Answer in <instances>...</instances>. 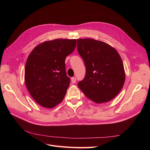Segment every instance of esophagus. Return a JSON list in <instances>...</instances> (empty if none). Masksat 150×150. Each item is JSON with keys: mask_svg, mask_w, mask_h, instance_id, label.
<instances>
[{"mask_svg": "<svg viewBox=\"0 0 150 150\" xmlns=\"http://www.w3.org/2000/svg\"><path fill=\"white\" fill-rule=\"evenodd\" d=\"M71 82H72V84L76 83V78H74V77H73V78H71Z\"/></svg>", "mask_w": 150, "mask_h": 150, "instance_id": "esophagus-1", "label": "esophagus"}]
</instances>
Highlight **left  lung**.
Instances as JSON below:
<instances>
[{
    "label": "left lung",
    "instance_id": "1",
    "mask_svg": "<svg viewBox=\"0 0 150 150\" xmlns=\"http://www.w3.org/2000/svg\"><path fill=\"white\" fill-rule=\"evenodd\" d=\"M77 47L86 66L85 77L78 87L95 103L111 101L120 92L125 81L120 54L109 44L93 39H77Z\"/></svg>",
    "mask_w": 150,
    "mask_h": 150
}]
</instances>
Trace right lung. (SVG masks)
<instances>
[{
  "label": "right lung",
  "instance_id": "1",
  "mask_svg": "<svg viewBox=\"0 0 150 150\" xmlns=\"http://www.w3.org/2000/svg\"><path fill=\"white\" fill-rule=\"evenodd\" d=\"M76 46V39H57L40 44L30 53L25 67V83L40 106L52 108L64 99L71 83L65 59Z\"/></svg>",
  "mask_w": 150,
  "mask_h": 150
}]
</instances>
